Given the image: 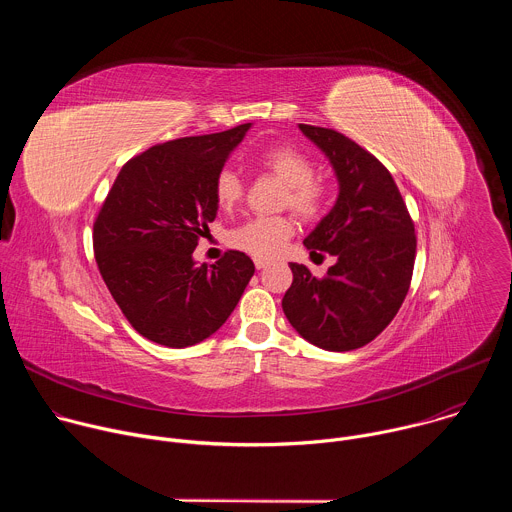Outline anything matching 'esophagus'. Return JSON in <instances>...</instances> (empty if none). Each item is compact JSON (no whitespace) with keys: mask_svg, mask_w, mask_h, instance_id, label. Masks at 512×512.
Segmentation results:
<instances>
[{"mask_svg":"<svg viewBox=\"0 0 512 512\" xmlns=\"http://www.w3.org/2000/svg\"><path fill=\"white\" fill-rule=\"evenodd\" d=\"M267 265V259H255V267L257 269H263Z\"/></svg>","mask_w":512,"mask_h":512,"instance_id":"34e87169","label":"esophagus"}]
</instances>
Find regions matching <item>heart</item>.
Returning a JSON list of instances; mask_svg holds the SVG:
<instances>
[{"label":"heart","mask_w":512,"mask_h":512,"mask_svg":"<svg viewBox=\"0 0 512 512\" xmlns=\"http://www.w3.org/2000/svg\"><path fill=\"white\" fill-rule=\"evenodd\" d=\"M257 166L285 184L283 206H289L304 221H318L328 206V188L316 176L308 156L291 145H275L255 158ZM245 196L243 180L225 168L214 178V198L223 208L237 206ZM296 225L289 216L251 218L229 235V245L257 259L275 257L294 235Z\"/></svg>","instance_id":"1"}]
</instances>
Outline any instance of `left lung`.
<instances>
[{
    "instance_id": "obj_1",
    "label": "left lung",
    "mask_w": 512,
    "mask_h": 512,
    "mask_svg": "<svg viewBox=\"0 0 512 512\" xmlns=\"http://www.w3.org/2000/svg\"><path fill=\"white\" fill-rule=\"evenodd\" d=\"M300 129L328 156L340 184L334 208L304 245L338 261L324 277L289 263L294 281L281 308L302 338L346 352L375 340L397 316L413 277L415 225L391 172L369 150L336 129Z\"/></svg>"
}]
</instances>
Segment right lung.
<instances>
[{
  "mask_svg": "<svg viewBox=\"0 0 512 512\" xmlns=\"http://www.w3.org/2000/svg\"><path fill=\"white\" fill-rule=\"evenodd\" d=\"M251 123L152 145L119 170L93 225L95 261L127 322L152 342L184 348L221 328L255 265L227 251L192 259L214 221V178Z\"/></svg>",
  "mask_w": 512,
  "mask_h": 512,
  "instance_id": "add662e5",
  "label": "right lung"
}]
</instances>
